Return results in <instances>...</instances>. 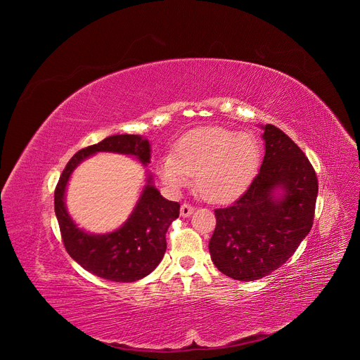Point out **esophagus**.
Returning a JSON list of instances; mask_svg holds the SVG:
<instances>
[{
    "label": "esophagus",
    "instance_id": "34e87169",
    "mask_svg": "<svg viewBox=\"0 0 360 360\" xmlns=\"http://www.w3.org/2000/svg\"><path fill=\"white\" fill-rule=\"evenodd\" d=\"M193 211H195V208L191 207L189 203H182V205H181V217H182V218H186V217L192 215Z\"/></svg>",
    "mask_w": 360,
    "mask_h": 360
}]
</instances>
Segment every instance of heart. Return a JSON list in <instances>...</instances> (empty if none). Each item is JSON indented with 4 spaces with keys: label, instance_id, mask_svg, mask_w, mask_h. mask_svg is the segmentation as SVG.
I'll use <instances>...</instances> for the list:
<instances>
[{
    "label": "heart",
    "instance_id": "obj_1",
    "mask_svg": "<svg viewBox=\"0 0 360 360\" xmlns=\"http://www.w3.org/2000/svg\"><path fill=\"white\" fill-rule=\"evenodd\" d=\"M261 162V145L255 135L224 127H203L182 136L174 155L160 160L161 179L172 189L185 188L195 175L200 198L225 203L240 196Z\"/></svg>",
    "mask_w": 360,
    "mask_h": 360
}]
</instances>
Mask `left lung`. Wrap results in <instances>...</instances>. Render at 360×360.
Wrapping results in <instances>:
<instances>
[{
	"instance_id": "obj_1",
	"label": "left lung",
	"mask_w": 360,
	"mask_h": 360,
	"mask_svg": "<svg viewBox=\"0 0 360 360\" xmlns=\"http://www.w3.org/2000/svg\"><path fill=\"white\" fill-rule=\"evenodd\" d=\"M265 157L248 191L215 210L210 240L215 266L236 281H256L282 266L309 233L318 178L302 149L279 128L262 127Z\"/></svg>"
}]
</instances>
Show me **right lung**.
I'll use <instances>...</instances> for the list:
<instances>
[{"mask_svg": "<svg viewBox=\"0 0 360 360\" xmlns=\"http://www.w3.org/2000/svg\"><path fill=\"white\" fill-rule=\"evenodd\" d=\"M98 152L124 153L143 167L150 164V143L141 135H112L78 150L70 160L54 193L56 215L64 246L85 271L112 282H135L155 269L167 250L165 233L179 217V203L165 199L150 174L129 218L108 233H89L72 221L65 207V191L74 169Z\"/></svg>", "mask_w": 360, "mask_h": 360, "instance_id": "obj_1", "label": "right lung"}]
</instances>
